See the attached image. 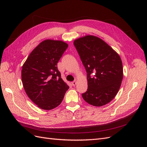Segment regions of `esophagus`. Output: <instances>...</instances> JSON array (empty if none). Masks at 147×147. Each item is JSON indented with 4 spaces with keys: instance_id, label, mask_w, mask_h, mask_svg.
I'll return each mask as SVG.
<instances>
[{
    "instance_id": "esophagus-1",
    "label": "esophagus",
    "mask_w": 147,
    "mask_h": 147,
    "mask_svg": "<svg viewBox=\"0 0 147 147\" xmlns=\"http://www.w3.org/2000/svg\"><path fill=\"white\" fill-rule=\"evenodd\" d=\"M72 85H73L74 86H75V85H76V84H77V81L75 80V81L72 82Z\"/></svg>"
}]
</instances>
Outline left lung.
I'll return each instance as SVG.
<instances>
[{"mask_svg":"<svg viewBox=\"0 0 147 147\" xmlns=\"http://www.w3.org/2000/svg\"><path fill=\"white\" fill-rule=\"evenodd\" d=\"M74 44L87 73L88 90L82 94L83 99L95 107L107 104L121 86V57L103 40L94 35L78 38Z\"/></svg>","mask_w":147,"mask_h":147,"instance_id":"8db88e82","label":"left lung"}]
</instances>
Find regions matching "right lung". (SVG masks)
<instances>
[{
  "instance_id": "1",
  "label": "right lung",
  "mask_w": 147,
  "mask_h": 147,
  "mask_svg": "<svg viewBox=\"0 0 147 147\" xmlns=\"http://www.w3.org/2000/svg\"><path fill=\"white\" fill-rule=\"evenodd\" d=\"M68 47L61 40L47 39L30 53L21 70V80L29 99L39 108L57 107L69 88L61 78L57 64Z\"/></svg>"
}]
</instances>
